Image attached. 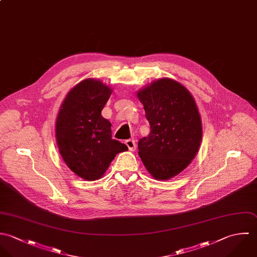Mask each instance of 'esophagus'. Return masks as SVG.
Returning <instances> with one entry per match:
<instances>
[{"label": "esophagus", "instance_id": "34e87169", "mask_svg": "<svg viewBox=\"0 0 257 257\" xmlns=\"http://www.w3.org/2000/svg\"><path fill=\"white\" fill-rule=\"evenodd\" d=\"M125 144L127 145L128 149H129L130 151H134V150L136 149V143H135V140H133V139L126 140V141H125Z\"/></svg>", "mask_w": 257, "mask_h": 257}]
</instances>
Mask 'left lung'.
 Segmentation results:
<instances>
[{
    "mask_svg": "<svg viewBox=\"0 0 257 257\" xmlns=\"http://www.w3.org/2000/svg\"><path fill=\"white\" fill-rule=\"evenodd\" d=\"M151 131L138 142L139 156L156 180L183 172L199 151L203 128L196 101L181 83L161 78L137 92Z\"/></svg>",
    "mask_w": 257,
    "mask_h": 257,
    "instance_id": "obj_1",
    "label": "left lung"
}]
</instances>
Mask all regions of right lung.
I'll use <instances>...</instances> for the list:
<instances>
[{
    "label": "right lung",
    "mask_w": 257,
    "mask_h": 257,
    "mask_svg": "<svg viewBox=\"0 0 257 257\" xmlns=\"http://www.w3.org/2000/svg\"><path fill=\"white\" fill-rule=\"evenodd\" d=\"M111 93L100 80L84 79L68 92L57 114L59 153L68 168L86 181L100 179L116 154L128 150L112 139L111 123L101 115Z\"/></svg>",
    "instance_id": "1"
}]
</instances>
